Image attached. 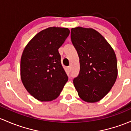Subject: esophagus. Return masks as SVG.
<instances>
[{"mask_svg": "<svg viewBox=\"0 0 131 131\" xmlns=\"http://www.w3.org/2000/svg\"><path fill=\"white\" fill-rule=\"evenodd\" d=\"M67 72H68V73H70V72H71V67H68V68H67Z\"/></svg>", "mask_w": 131, "mask_h": 131, "instance_id": "esophagus-1", "label": "esophagus"}]
</instances>
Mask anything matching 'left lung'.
I'll use <instances>...</instances> for the list:
<instances>
[{"label":"left lung","mask_w":131,"mask_h":131,"mask_svg":"<svg viewBox=\"0 0 131 131\" xmlns=\"http://www.w3.org/2000/svg\"><path fill=\"white\" fill-rule=\"evenodd\" d=\"M71 39L80 58V73L73 80L78 94L87 103L99 101L110 92L117 78L114 50L93 28H72Z\"/></svg>","instance_id":"left-lung-1"}]
</instances>
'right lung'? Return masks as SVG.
<instances>
[{
	"mask_svg": "<svg viewBox=\"0 0 131 131\" xmlns=\"http://www.w3.org/2000/svg\"><path fill=\"white\" fill-rule=\"evenodd\" d=\"M70 32L68 28L49 27L34 36L24 48L21 80L27 91L37 100H55L68 81L58 48Z\"/></svg>",
	"mask_w": 131,
	"mask_h": 131,
	"instance_id": "right-lung-1",
	"label": "right lung"
}]
</instances>
